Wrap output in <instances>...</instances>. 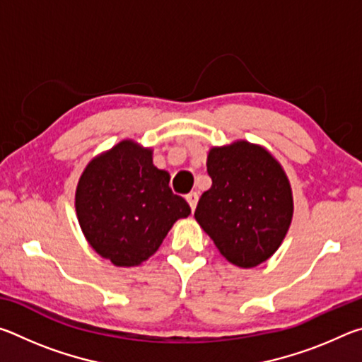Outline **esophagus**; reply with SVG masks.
<instances>
[{
	"mask_svg": "<svg viewBox=\"0 0 362 362\" xmlns=\"http://www.w3.org/2000/svg\"><path fill=\"white\" fill-rule=\"evenodd\" d=\"M198 199H199V194L196 193V192H192L189 194H187V201H188L189 207H192V211L196 209V204H198Z\"/></svg>",
	"mask_w": 362,
	"mask_h": 362,
	"instance_id": "1",
	"label": "esophagus"
}]
</instances>
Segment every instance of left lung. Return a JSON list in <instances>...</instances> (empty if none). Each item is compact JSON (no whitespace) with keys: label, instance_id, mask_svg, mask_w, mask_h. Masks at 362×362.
<instances>
[{"label":"left lung","instance_id":"obj_1","mask_svg":"<svg viewBox=\"0 0 362 362\" xmlns=\"http://www.w3.org/2000/svg\"><path fill=\"white\" fill-rule=\"evenodd\" d=\"M212 187L194 218L226 260L252 268L276 252L287 235L293 199L284 169L263 146L238 140L207 155Z\"/></svg>","mask_w":362,"mask_h":362}]
</instances>
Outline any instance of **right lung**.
Masks as SVG:
<instances>
[{
	"label": "right lung",
	"instance_id": "add662e5",
	"mask_svg": "<svg viewBox=\"0 0 362 362\" xmlns=\"http://www.w3.org/2000/svg\"><path fill=\"white\" fill-rule=\"evenodd\" d=\"M153 164V150L122 140L95 156L79 177L75 207L86 240L116 267H137L156 252L192 209Z\"/></svg>",
	"mask_w": 362,
	"mask_h": 362
}]
</instances>
